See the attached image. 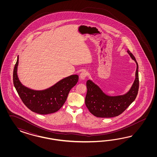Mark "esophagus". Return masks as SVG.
I'll list each match as a JSON object with an SVG mask.
<instances>
[{
    "label": "esophagus",
    "instance_id": "esophagus-1",
    "mask_svg": "<svg viewBox=\"0 0 157 157\" xmlns=\"http://www.w3.org/2000/svg\"><path fill=\"white\" fill-rule=\"evenodd\" d=\"M88 75V72L86 71H83L80 74V78L81 79H85L86 77Z\"/></svg>",
    "mask_w": 157,
    "mask_h": 157
}]
</instances>
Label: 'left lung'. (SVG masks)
Wrapping results in <instances>:
<instances>
[{"instance_id": "left-lung-1", "label": "left lung", "mask_w": 157, "mask_h": 157, "mask_svg": "<svg viewBox=\"0 0 157 157\" xmlns=\"http://www.w3.org/2000/svg\"><path fill=\"white\" fill-rule=\"evenodd\" d=\"M127 53L136 63V70L133 84L125 94L108 95L90 79L86 82L87 91L85 104L91 113L97 117L109 118L119 116L133 102L137 96L139 89L138 64L135 57L129 50H127Z\"/></svg>"}]
</instances>
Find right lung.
Wrapping results in <instances>:
<instances>
[{
    "label": "right lung",
    "instance_id": "1",
    "mask_svg": "<svg viewBox=\"0 0 157 157\" xmlns=\"http://www.w3.org/2000/svg\"><path fill=\"white\" fill-rule=\"evenodd\" d=\"M18 62L19 56L14 68L13 83L24 104L38 114H51L60 109L65 103L70 90L76 85L78 75L67 76L44 90H33L23 85L19 81L17 74Z\"/></svg>",
    "mask_w": 157,
    "mask_h": 157
}]
</instances>
